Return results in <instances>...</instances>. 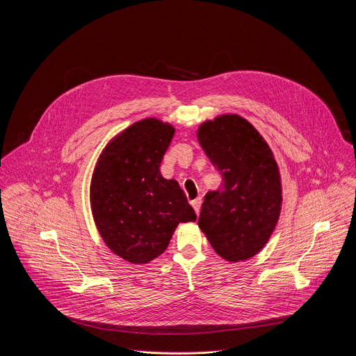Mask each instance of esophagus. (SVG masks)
<instances>
[{"instance_id":"obj_1","label":"esophagus","mask_w":356,"mask_h":356,"mask_svg":"<svg viewBox=\"0 0 356 356\" xmlns=\"http://www.w3.org/2000/svg\"><path fill=\"white\" fill-rule=\"evenodd\" d=\"M191 205H193V208H194L195 213L198 215V213H200V208H201V198L198 197V198L193 200V201H191Z\"/></svg>"}]
</instances>
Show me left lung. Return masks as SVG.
<instances>
[{"label":"left lung","mask_w":356,"mask_h":356,"mask_svg":"<svg viewBox=\"0 0 356 356\" xmlns=\"http://www.w3.org/2000/svg\"><path fill=\"white\" fill-rule=\"evenodd\" d=\"M197 137L222 175L220 188L205 194L198 226L220 257L248 260L264 248L280 218L278 165L260 133L238 114L202 123Z\"/></svg>","instance_id":"8db88e82"}]
</instances>
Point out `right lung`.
Masks as SVG:
<instances>
[{
    "label": "right lung",
    "instance_id": "1",
    "mask_svg": "<svg viewBox=\"0 0 356 356\" xmlns=\"http://www.w3.org/2000/svg\"><path fill=\"white\" fill-rule=\"evenodd\" d=\"M173 134L158 118L137 122L107 144L93 170L97 230L114 254L133 264L161 256L177 225L197 219L179 183L159 170Z\"/></svg>",
    "mask_w": 356,
    "mask_h": 356
}]
</instances>
